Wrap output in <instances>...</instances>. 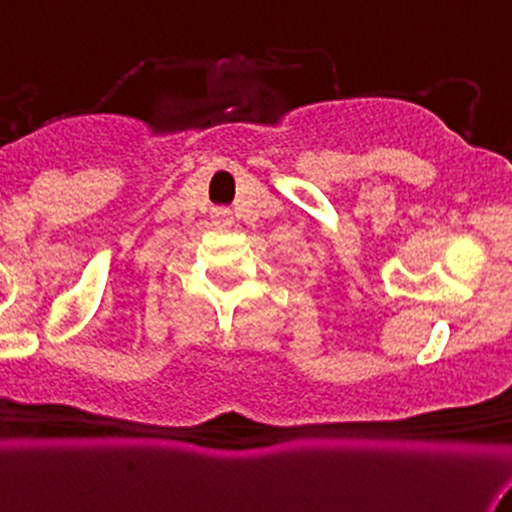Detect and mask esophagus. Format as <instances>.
Returning a JSON list of instances; mask_svg holds the SVG:
<instances>
[{"label":"esophagus","instance_id":"esophagus-1","mask_svg":"<svg viewBox=\"0 0 512 512\" xmlns=\"http://www.w3.org/2000/svg\"><path fill=\"white\" fill-rule=\"evenodd\" d=\"M215 225L217 227H230L232 225V212L230 210H215Z\"/></svg>","mask_w":512,"mask_h":512}]
</instances>
